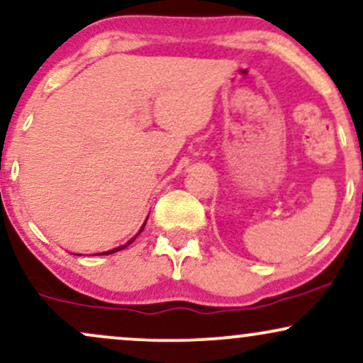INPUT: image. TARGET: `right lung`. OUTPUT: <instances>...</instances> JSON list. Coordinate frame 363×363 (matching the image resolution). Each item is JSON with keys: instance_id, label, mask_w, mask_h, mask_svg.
Wrapping results in <instances>:
<instances>
[{"instance_id": "1", "label": "right lung", "mask_w": 363, "mask_h": 363, "mask_svg": "<svg viewBox=\"0 0 363 363\" xmlns=\"http://www.w3.org/2000/svg\"><path fill=\"white\" fill-rule=\"evenodd\" d=\"M147 220H148V218H147ZM147 220H145V223H143V225H141V228H140V232H138V234H136L135 237H133V239H131V240H128V242H126V244H124V245H119V247H116V249H111V251H107V252H102V254H112V252H118V251H123V249H126L129 244H133V242H135V239H136V237H138V235L141 234V230H143V228H145V225H147Z\"/></svg>"}]
</instances>
